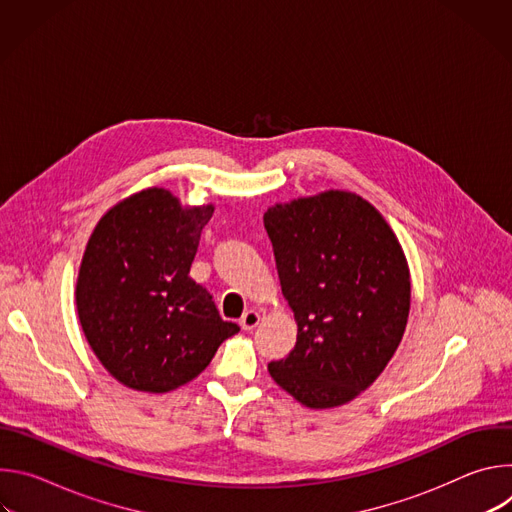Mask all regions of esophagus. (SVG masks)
Here are the masks:
<instances>
[{"instance_id": "34e87169", "label": "esophagus", "mask_w": 512, "mask_h": 512, "mask_svg": "<svg viewBox=\"0 0 512 512\" xmlns=\"http://www.w3.org/2000/svg\"><path fill=\"white\" fill-rule=\"evenodd\" d=\"M259 320H261V316H259L255 310H249V312H245V314L241 316L239 324H241L243 330H253L255 326H259Z\"/></svg>"}]
</instances>
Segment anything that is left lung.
Here are the masks:
<instances>
[{
  "label": "left lung",
  "instance_id": "obj_1",
  "mask_svg": "<svg viewBox=\"0 0 512 512\" xmlns=\"http://www.w3.org/2000/svg\"><path fill=\"white\" fill-rule=\"evenodd\" d=\"M281 294L298 322L271 379L310 409L369 389L393 358L409 318L405 253L381 212L354 192L328 190L267 208Z\"/></svg>",
  "mask_w": 512,
  "mask_h": 512
}]
</instances>
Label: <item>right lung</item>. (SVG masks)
<instances>
[{
    "label": "right lung",
    "instance_id": "1",
    "mask_svg": "<svg viewBox=\"0 0 512 512\" xmlns=\"http://www.w3.org/2000/svg\"><path fill=\"white\" fill-rule=\"evenodd\" d=\"M212 204L182 206L145 188L97 223L77 279V312L95 356L121 385L168 393L198 377L229 336L208 291L190 277Z\"/></svg>",
    "mask_w": 512,
    "mask_h": 512
}]
</instances>
